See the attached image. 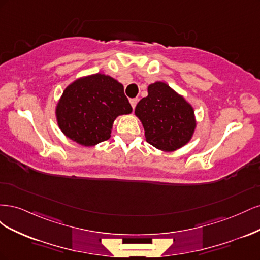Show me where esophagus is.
Listing matches in <instances>:
<instances>
[{
	"label": "esophagus",
	"instance_id": "esophagus-1",
	"mask_svg": "<svg viewBox=\"0 0 260 260\" xmlns=\"http://www.w3.org/2000/svg\"><path fill=\"white\" fill-rule=\"evenodd\" d=\"M138 99H130V104L132 106V108H135L137 106V103H138Z\"/></svg>",
	"mask_w": 260,
	"mask_h": 260
}]
</instances>
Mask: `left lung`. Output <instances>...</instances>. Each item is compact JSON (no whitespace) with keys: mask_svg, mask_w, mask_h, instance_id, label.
Masks as SVG:
<instances>
[{"mask_svg":"<svg viewBox=\"0 0 260 260\" xmlns=\"http://www.w3.org/2000/svg\"><path fill=\"white\" fill-rule=\"evenodd\" d=\"M147 90L148 95L136 107L147 142L167 152L186 144L195 129L192 106L164 82H155Z\"/></svg>","mask_w":260,"mask_h":260,"instance_id":"1","label":"left lung"}]
</instances>
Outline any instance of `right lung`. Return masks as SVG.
<instances>
[{
    "instance_id": "1",
    "label": "right lung",
    "mask_w": 260,
    "mask_h": 260,
    "mask_svg": "<svg viewBox=\"0 0 260 260\" xmlns=\"http://www.w3.org/2000/svg\"><path fill=\"white\" fill-rule=\"evenodd\" d=\"M131 112L123 85L112 77L96 74L67 86L57 104L56 117L67 138L91 146L111 138L116 117Z\"/></svg>"
}]
</instances>
